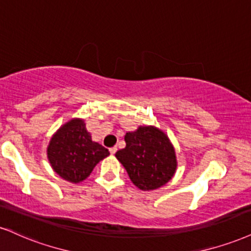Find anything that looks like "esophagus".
I'll use <instances>...</instances> for the list:
<instances>
[{
    "mask_svg": "<svg viewBox=\"0 0 251 251\" xmlns=\"http://www.w3.org/2000/svg\"><path fill=\"white\" fill-rule=\"evenodd\" d=\"M117 152V147L116 146H114V147H111V149H110V153H111V154H114V153H116Z\"/></svg>",
    "mask_w": 251,
    "mask_h": 251,
    "instance_id": "obj_1",
    "label": "esophagus"
}]
</instances>
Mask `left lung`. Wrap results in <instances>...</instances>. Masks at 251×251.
<instances>
[{
    "label": "left lung",
    "mask_w": 251,
    "mask_h": 251,
    "mask_svg": "<svg viewBox=\"0 0 251 251\" xmlns=\"http://www.w3.org/2000/svg\"><path fill=\"white\" fill-rule=\"evenodd\" d=\"M126 147L116 158L141 191H154L172 180L177 168L175 149L168 135L155 126H139L125 134Z\"/></svg>",
    "instance_id": "1"
}]
</instances>
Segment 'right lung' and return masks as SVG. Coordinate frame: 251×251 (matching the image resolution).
I'll use <instances>...</instances> for the list:
<instances>
[{
    "instance_id": "add662e5",
    "label": "right lung",
    "mask_w": 251,
    "mask_h": 251,
    "mask_svg": "<svg viewBox=\"0 0 251 251\" xmlns=\"http://www.w3.org/2000/svg\"><path fill=\"white\" fill-rule=\"evenodd\" d=\"M47 155L57 175L71 183H79L92 173L99 161L110 155V152L92 140L85 120L72 118L52 134Z\"/></svg>"
}]
</instances>
